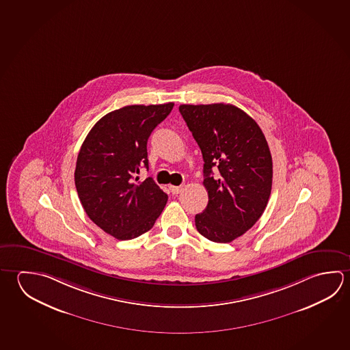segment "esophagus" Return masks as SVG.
<instances>
[{"label": "esophagus", "mask_w": 350, "mask_h": 350, "mask_svg": "<svg viewBox=\"0 0 350 350\" xmlns=\"http://www.w3.org/2000/svg\"><path fill=\"white\" fill-rule=\"evenodd\" d=\"M170 190L172 191V194H179L183 190V185H171Z\"/></svg>", "instance_id": "esophagus-1"}]
</instances>
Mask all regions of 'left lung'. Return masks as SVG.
<instances>
[{
	"label": "left lung",
	"instance_id": "obj_1",
	"mask_svg": "<svg viewBox=\"0 0 350 350\" xmlns=\"http://www.w3.org/2000/svg\"><path fill=\"white\" fill-rule=\"evenodd\" d=\"M179 111L202 150L208 202L196 215L205 239L228 243L248 231L269 200L273 161L263 131L232 105H182ZM219 172L214 178L212 168Z\"/></svg>",
	"mask_w": 350,
	"mask_h": 350
}]
</instances>
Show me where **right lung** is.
<instances>
[{
    "label": "right lung",
    "instance_id": "obj_1",
    "mask_svg": "<svg viewBox=\"0 0 350 350\" xmlns=\"http://www.w3.org/2000/svg\"><path fill=\"white\" fill-rule=\"evenodd\" d=\"M174 103L126 105L94 124L77 156L75 185L88 217L122 241L148 232L166 206V193L148 170V140Z\"/></svg>",
    "mask_w": 350,
    "mask_h": 350
}]
</instances>
